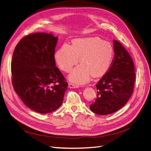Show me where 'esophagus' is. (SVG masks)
<instances>
[{"mask_svg": "<svg viewBox=\"0 0 151 151\" xmlns=\"http://www.w3.org/2000/svg\"><path fill=\"white\" fill-rule=\"evenodd\" d=\"M68 87L69 88H77L78 87V85H76V84H74L73 83H69Z\"/></svg>", "mask_w": 151, "mask_h": 151, "instance_id": "1", "label": "esophagus"}]
</instances>
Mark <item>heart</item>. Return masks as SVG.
<instances>
[{
	"label": "heart",
	"instance_id": "b5f03b06",
	"mask_svg": "<svg viewBox=\"0 0 151 151\" xmlns=\"http://www.w3.org/2000/svg\"><path fill=\"white\" fill-rule=\"evenodd\" d=\"M114 55V48L109 42L99 37L78 39L73 45L65 42L55 54L56 63L62 70L71 71L79 62L69 76V80L75 84H83L92 76L99 77L109 71Z\"/></svg>",
	"mask_w": 151,
	"mask_h": 151
}]
</instances>
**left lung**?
<instances>
[{"instance_id": "8db88e82", "label": "left lung", "mask_w": 151, "mask_h": 151, "mask_svg": "<svg viewBox=\"0 0 151 151\" xmlns=\"http://www.w3.org/2000/svg\"><path fill=\"white\" fill-rule=\"evenodd\" d=\"M113 42L114 58L109 71L96 84L97 98L89 106L98 115L110 114L121 109L134 90L135 73L132 58L121 42Z\"/></svg>"}]
</instances>
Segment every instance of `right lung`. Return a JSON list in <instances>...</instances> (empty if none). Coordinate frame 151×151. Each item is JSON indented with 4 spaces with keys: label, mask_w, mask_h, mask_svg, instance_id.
I'll use <instances>...</instances> for the list:
<instances>
[{
    "label": "right lung",
    "mask_w": 151,
    "mask_h": 151,
    "mask_svg": "<svg viewBox=\"0 0 151 151\" xmlns=\"http://www.w3.org/2000/svg\"><path fill=\"white\" fill-rule=\"evenodd\" d=\"M57 37L30 34L18 42L11 60L14 91L29 109L40 114L52 112L63 103L68 83L55 65Z\"/></svg>",
    "instance_id": "obj_1"
}]
</instances>
